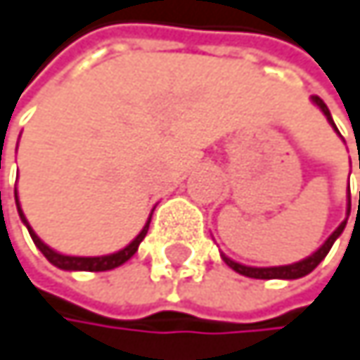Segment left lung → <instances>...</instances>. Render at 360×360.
<instances>
[{
	"mask_svg": "<svg viewBox=\"0 0 360 360\" xmlns=\"http://www.w3.org/2000/svg\"><path fill=\"white\" fill-rule=\"evenodd\" d=\"M311 102L324 112V117H326V121L333 125V130H335L338 134H340V130H338V125H335V121H333V117H330V110L326 108V104L318 98V96H311ZM359 166H360V160H359ZM359 209H360V196H359ZM348 215H350V192H348ZM346 221H348V217L333 230V235L311 254V256H307V258H303V260H299V262H292V264H284V266H248V264H241V262H235L233 258H228L226 254H221V260L233 269V271H237V273H241V275H245V277H254V279H299V277H305L307 273H311L322 260H324V256L328 254V250L333 248V243L338 241V237L344 233V228H346Z\"/></svg>",
	"mask_w": 360,
	"mask_h": 360,
	"instance_id": "8db88e82",
	"label": "left lung"
}]
</instances>
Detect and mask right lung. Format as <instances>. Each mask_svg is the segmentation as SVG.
I'll list each match as a JSON object with an SVG mask.
<instances>
[{
	"label": "right lung",
	"mask_w": 360,
	"mask_h": 360,
	"mask_svg": "<svg viewBox=\"0 0 360 360\" xmlns=\"http://www.w3.org/2000/svg\"><path fill=\"white\" fill-rule=\"evenodd\" d=\"M14 200H16L18 217H20V221H22L25 226H27V230H30V235H32V239H34L36 248L46 256V260H49L51 264H55L57 269H63V271H110V269L121 266L123 262H127V260H130V258L136 254V250H139L141 241H143V239H145V235H147L149 221H151V215H153V211H151V215H149L147 224L143 226L141 233L134 237V241H132V243H127L123 250H119V252H115V254H106V256H65V254H59V252L51 250V248H49V245H46V243H44V241L34 233V228L30 226L27 217H25V213H22V209H20V205H18V196H16V192H14Z\"/></svg>",
	"instance_id": "add662e5"
}]
</instances>
